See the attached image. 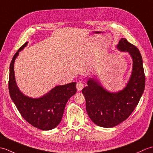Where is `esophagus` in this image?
I'll return each mask as SVG.
<instances>
[{
    "mask_svg": "<svg viewBox=\"0 0 153 153\" xmlns=\"http://www.w3.org/2000/svg\"><path fill=\"white\" fill-rule=\"evenodd\" d=\"M76 87H77V89L78 91L82 90L83 88V83L82 82H77V85H76Z\"/></svg>",
    "mask_w": 153,
    "mask_h": 153,
    "instance_id": "obj_1",
    "label": "esophagus"
}]
</instances>
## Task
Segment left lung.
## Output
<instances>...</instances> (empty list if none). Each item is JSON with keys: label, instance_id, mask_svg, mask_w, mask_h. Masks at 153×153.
<instances>
[{"label": "left lung", "instance_id": "left-lung-1", "mask_svg": "<svg viewBox=\"0 0 153 153\" xmlns=\"http://www.w3.org/2000/svg\"><path fill=\"white\" fill-rule=\"evenodd\" d=\"M117 47L128 52L134 61L132 75L127 86L121 91L111 93L95 79H89L88 85L82 90L89 118L103 128L114 127L128 118L138 105L145 86L143 59L138 48L125 38L120 40Z\"/></svg>", "mask_w": 153, "mask_h": 153}]
</instances>
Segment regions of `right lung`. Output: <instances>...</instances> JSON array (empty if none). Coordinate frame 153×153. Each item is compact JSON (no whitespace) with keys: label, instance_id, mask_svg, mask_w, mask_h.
<instances>
[{"label":"right lung","instance_id":"obj_1","mask_svg":"<svg viewBox=\"0 0 153 153\" xmlns=\"http://www.w3.org/2000/svg\"><path fill=\"white\" fill-rule=\"evenodd\" d=\"M25 43L13 56L10 65L8 89L12 101L25 121L42 130H50L59 124L68 100L76 93V82L55 87L39 99H31L20 92L16 85L14 64L19 52L27 45Z\"/></svg>","mask_w":153,"mask_h":153}]
</instances>
